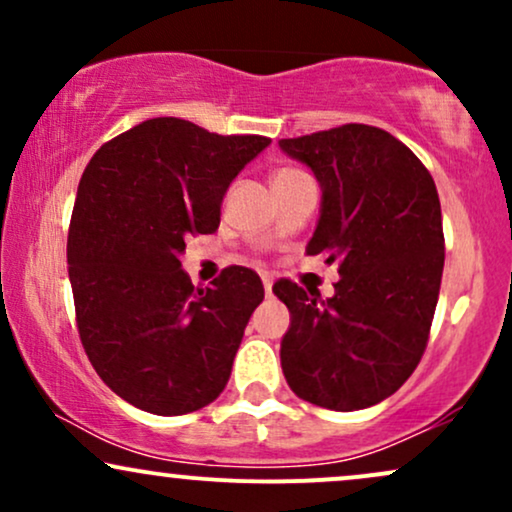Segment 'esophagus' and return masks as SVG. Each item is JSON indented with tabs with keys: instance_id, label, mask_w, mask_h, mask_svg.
<instances>
[{
	"instance_id": "1",
	"label": "esophagus",
	"mask_w": 512,
	"mask_h": 512,
	"mask_svg": "<svg viewBox=\"0 0 512 512\" xmlns=\"http://www.w3.org/2000/svg\"><path fill=\"white\" fill-rule=\"evenodd\" d=\"M262 284H264V291H267V296H269V293H272V284H274V279H272V276L264 274V276H262Z\"/></svg>"
}]
</instances>
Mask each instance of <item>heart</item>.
I'll return each mask as SVG.
<instances>
[{"label":"heart","instance_id":"obj_1","mask_svg":"<svg viewBox=\"0 0 512 512\" xmlns=\"http://www.w3.org/2000/svg\"><path fill=\"white\" fill-rule=\"evenodd\" d=\"M298 173H303V170H298V168H279L274 173V180H281V178H291V175H298Z\"/></svg>","mask_w":512,"mask_h":512}]
</instances>
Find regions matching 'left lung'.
Instances as JSON below:
<instances>
[{
    "instance_id": "1",
    "label": "left lung",
    "mask_w": 512,
    "mask_h": 512,
    "mask_svg": "<svg viewBox=\"0 0 512 512\" xmlns=\"http://www.w3.org/2000/svg\"><path fill=\"white\" fill-rule=\"evenodd\" d=\"M279 146L322 187L305 252L337 260L342 276L332 298L291 279L274 284L291 313L286 383L317 407H373L407 383L428 344L445 262L436 182L380 127L351 122Z\"/></svg>"
}]
</instances>
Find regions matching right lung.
<instances>
[{"mask_svg":"<svg viewBox=\"0 0 512 512\" xmlns=\"http://www.w3.org/2000/svg\"><path fill=\"white\" fill-rule=\"evenodd\" d=\"M272 144L154 117L96 151L67 238L76 327L115 395L158 416L214 402L264 286L226 267L207 289L182 272L185 238L214 233L228 185Z\"/></svg>","mask_w":512,"mask_h":512,"instance_id":"add662e5","label":"right lung"}]
</instances>
